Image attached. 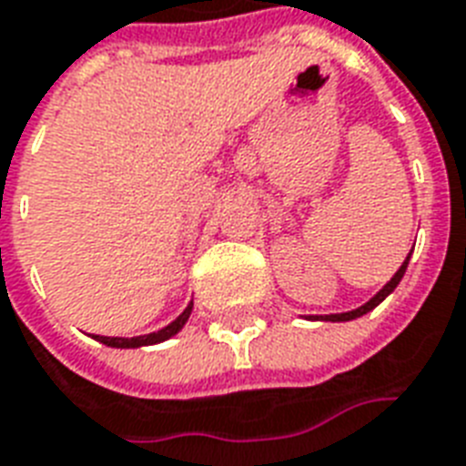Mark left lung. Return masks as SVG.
Segmentation results:
<instances>
[{
	"label": "left lung",
	"mask_w": 466,
	"mask_h": 466,
	"mask_svg": "<svg viewBox=\"0 0 466 466\" xmlns=\"http://www.w3.org/2000/svg\"><path fill=\"white\" fill-rule=\"evenodd\" d=\"M410 252H413V250H410ZM410 252H409V258L403 259V265L399 267V269H396L394 277H391V279H389V282L384 284V287H381V289L377 291V294H374V297H371L370 301H367V304L357 306V309H352V311H345V313H328V316H309V319L330 320V323H345V320L360 319V316H364V313H370L371 309H377V306H380L381 301H384V299H387L389 294H391V291H394L396 287H399V282H401V279H403V274H406V267H409Z\"/></svg>",
	"instance_id": "obj_1"
}]
</instances>
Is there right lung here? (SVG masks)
Wrapping results in <instances>:
<instances>
[{
	"instance_id": "obj_1",
	"label": "right lung",
	"mask_w": 466,
	"mask_h": 466,
	"mask_svg": "<svg viewBox=\"0 0 466 466\" xmlns=\"http://www.w3.org/2000/svg\"><path fill=\"white\" fill-rule=\"evenodd\" d=\"M192 309L194 304L189 301V306L184 309L179 316H177L169 326H165L162 330H155V333H147V335H136V338H109V335H92L95 340L104 342V345H109V348H124V350H131V348H146V345H157V342H165L169 340L172 335H177L179 330L184 328V323L189 320L192 316Z\"/></svg>"
}]
</instances>
